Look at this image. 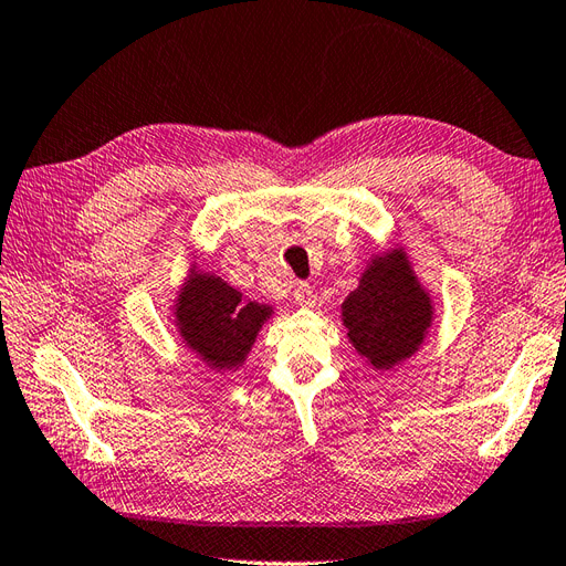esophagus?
Wrapping results in <instances>:
<instances>
[{"instance_id": "esophagus-1", "label": "esophagus", "mask_w": 566, "mask_h": 566, "mask_svg": "<svg viewBox=\"0 0 566 566\" xmlns=\"http://www.w3.org/2000/svg\"><path fill=\"white\" fill-rule=\"evenodd\" d=\"M294 301H296L298 308H313V305H315V294H313L311 284H303L301 282L296 286V292H294Z\"/></svg>"}]
</instances>
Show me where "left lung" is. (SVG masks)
I'll use <instances>...</instances> for the list:
<instances>
[{"label": "left lung", "instance_id": "8db88e82", "mask_svg": "<svg viewBox=\"0 0 566 566\" xmlns=\"http://www.w3.org/2000/svg\"><path fill=\"white\" fill-rule=\"evenodd\" d=\"M433 317L429 286L400 244L369 255L358 286L342 303L348 344L379 375L417 355L431 334Z\"/></svg>", "mask_w": 566, "mask_h": 566}]
</instances>
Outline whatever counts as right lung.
Wrapping results in <instances>:
<instances>
[{"label":"right lung","instance_id":"obj_1","mask_svg":"<svg viewBox=\"0 0 566 566\" xmlns=\"http://www.w3.org/2000/svg\"><path fill=\"white\" fill-rule=\"evenodd\" d=\"M170 317L187 350L211 373L224 375L244 367L258 334L274 317V308L251 301L191 255L170 303Z\"/></svg>","mask_w":566,"mask_h":566}]
</instances>
